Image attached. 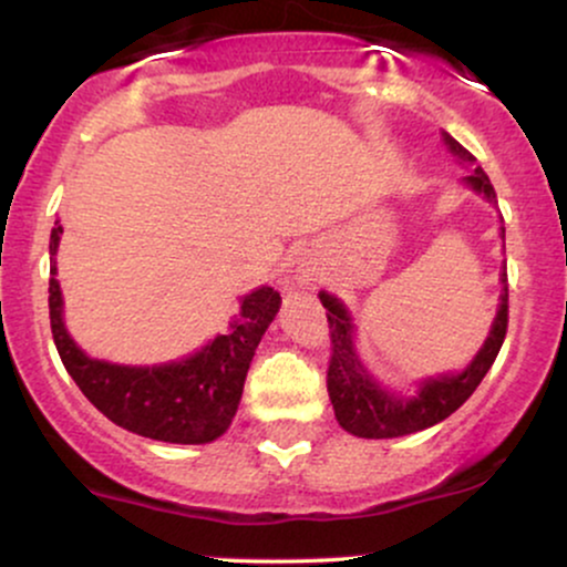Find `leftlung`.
Instances as JSON below:
<instances>
[{
    "instance_id": "obj_1",
    "label": "left lung",
    "mask_w": 567,
    "mask_h": 567,
    "mask_svg": "<svg viewBox=\"0 0 567 567\" xmlns=\"http://www.w3.org/2000/svg\"><path fill=\"white\" fill-rule=\"evenodd\" d=\"M445 138L447 152L453 154L461 165H474V159L453 135L442 133ZM464 184L483 194L487 202L496 205V192H493L491 178H487L483 167H474L466 175ZM501 237H504V226H501ZM501 282H504V292H501V303L493 320L491 336L477 351V357L466 365L461 373L437 375V379H426L419 386V394L400 396L386 392L373 381V375L362 368L360 357L354 351V324L347 306L338 301L330 292H320V301L328 309L330 322V365H328V394L333 402L338 424L347 429L354 437L365 440H386V437H402V434L421 432L447 415L455 413L480 386L485 373L496 362L501 343L506 338V324H509V288H506V266L501 271Z\"/></svg>"
}]
</instances>
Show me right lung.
Returning <instances> with one entry per match:
<instances>
[{
  "mask_svg": "<svg viewBox=\"0 0 567 567\" xmlns=\"http://www.w3.org/2000/svg\"><path fill=\"white\" fill-rule=\"evenodd\" d=\"M63 226L50 234V328L63 368L93 405L127 432L178 445H205L218 440L231 424L243 400L247 368L261 336L277 317L279 292L269 285L247 292L229 333L178 362L152 368L112 365L93 360L76 347L63 324L61 285L55 279V252Z\"/></svg>",
  "mask_w": 567,
  "mask_h": 567,
  "instance_id": "obj_1",
  "label": "right lung"
}]
</instances>
